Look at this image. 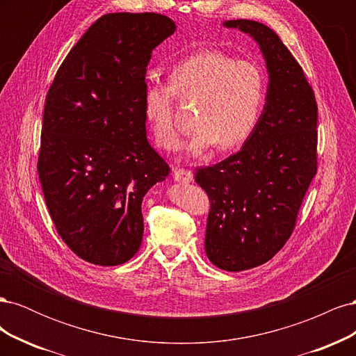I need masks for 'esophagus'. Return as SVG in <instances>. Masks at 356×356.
Segmentation results:
<instances>
[{
	"label": "esophagus",
	"instance_id": "34e87169",
	"mask_svg": "<svg viewBox=\"0 0 356 356\" xmlns=\"http://www.w3.org/2000/svg\"><path fill=\"white\" fill-rule=\"evenodd\" d=\"M174 177H175V179H177L178 182H184V184H187V182H191V181H193V172L188 170V169L181 168V169H177V170H175Z\"/></svg>",
	"mask_w": 356,
	"mask_h": 356
}]
</instances>
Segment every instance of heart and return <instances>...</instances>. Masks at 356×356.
I'll return each mask as SVG.
<instances>
[{"label":"heart","mask_w":356,"mask_h":356,"mask_svg":"<svg viewBox=\"0 0 356 356\" xmlns=\"http://www.w3.org/2000/svg\"><path fill=\"white\" fill-rule=\"evenodd\" d=\"M169 84L149 83L144 92V115L159 147L174 152L181 145L175 99L195 102V131L187 145L191 156L209 148L230 149L255 131L266 98V80L257 63L207 50L178 62Z\"/></svg>","instance_id":"heart-1"}]
</instances>
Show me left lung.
<instances>
[{
	"instance_id": "left-lung-1",
	"label": "left lung",
	"mask_w": 356,
	"mask_h": 356,
	"mask_svg": "<svg viewBox=\"0 0 356 356\" xmlns=\"http://www.w3.org/2000/svg\"><path fill=\"white\" fill-rule=\"evenodd\" d=\"M260 44L268 71L264 110L241 152L196 169L209 197L204 251L213 266L242 272L267 263L296 229L318 170V104L303 68L264 24L227 20Z\"/></svg>"
}]
</instances>
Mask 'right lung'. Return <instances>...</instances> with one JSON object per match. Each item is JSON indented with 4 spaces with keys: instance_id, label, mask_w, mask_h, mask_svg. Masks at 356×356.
Listing matches in <instances>:
<instances>
[{
    "instance_id": "right-lung-1",
    "label": "right lung",
    "mask_w": 356,
    "mask_h": 356,
    "mask_svg": "<svg viewBox=\"0 0 356 356\" xmlns=\"http://www.w3.org/2000/svg\"><path fill=\"white\" fill-rule=\"evenodd\" d=\"M174 31L159 13L104 15L49 88L37 170L58 234L88 263L138 252L143 197L170 172L148 144L144 92L152 51Z\"/></svg>"
}]
</instances>
